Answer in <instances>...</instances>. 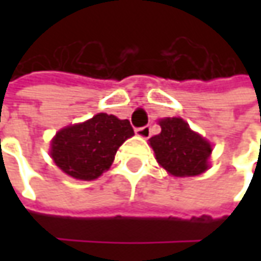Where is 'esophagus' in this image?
<instances>
[{
  "label": "esophagus",
  "mask_w": 261,
  "mask_h": 261,
  "mask_svg": "<svg viewBox=\"0 0 261 261\" xmlns=\"http://www.w3.org/2000/svg\"><path fill=\"white\" fill-rule=\"evenodd\" d=\"M135 134L138 136H141V138H149L151 136V126L146 125L142 126V127H136L135 129Z\"/></svg>",
  "instance_id": "esophagus-1"
}]
</instances>
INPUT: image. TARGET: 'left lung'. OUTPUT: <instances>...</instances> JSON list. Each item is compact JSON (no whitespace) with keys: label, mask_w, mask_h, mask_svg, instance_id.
<instances>
[{"label":"left lung","mask_w":261,"mask_h":261,"mask_svg":"<svg viewBox=\"0 0 261 261\" xmlns=\"http://www.w3.org/2000/svg\"><path fill=\"white\" fill-rule=\"evenodd\" d=\"M161 132L149 139L156 161L175 177H190L203 173L212 152L211 144L180 117L160 120Z\"/></svg>","instance_id":"left-lung-1"}]
</instances>
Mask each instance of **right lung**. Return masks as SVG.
Returning <instances> with one entry per match:
<instances>
[{
	"instance_id": "right-lung-1",
	"label": "right lung",
	"mask_w": 261,
	"mask_h": 261,
	"mask_svg": "<svg viewBox=\"0 0 261 261\" xmlns=\"http://www.w3.org/2000/svg\"><path fill=\"white\" fill-rule=\"evenodd\" d=\"M134 136L130 122L98 113L84 123L59 130L52 141L55 164L78 180H94L112 166L119 146Z\"/></svg>"
}]
</instances>
